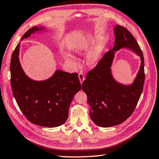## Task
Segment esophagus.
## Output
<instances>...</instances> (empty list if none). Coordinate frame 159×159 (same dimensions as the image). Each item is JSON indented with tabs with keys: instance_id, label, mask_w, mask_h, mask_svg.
<instances>
[{
	"instance_id": "obj_1",
	"label": "esophagus",
	"mask_w": 159,
	"mask_h": 159,
	"mask_svg": "<svg viewBox=\"0 0 159 159\" xmlns=\"http://www.w3.org/2000/svg\"><path fill=\"white\" fill-rule=\"evenodd\" d=\"M79 80H80V83L82 84V83H83V82L84 81V75H83V73H81V72H80V73H79Z\"/></svg>"
}]
</instances>
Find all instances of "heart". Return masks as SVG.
Returning <instances> with one entry per match:
<instances>
[{
    "mask_svg": "<svg viewBox=\"0 0 159 159\" xmlns=\"http://www.w3.org/2000/svg\"><path fill=\"white\" fill-rule=\"evenodd\" d=\"M95 40V36L93 35H88L83 39L78 40L75 44L74 50L77 53H82L87 51L91 45L93 43ZM101 46H102V42H100L94 50L89 53L87 56L88 62L90 65L95 64L100 59L101 53ZM65 56L68 59H72L73 57L68 54H65Z\"/></svg>",
    "mask_w": 159,
    "mask_h": 159,
    "instance_id": "1",
    "label": "heart"
}]
</instances>
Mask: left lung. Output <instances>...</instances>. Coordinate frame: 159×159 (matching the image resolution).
Returning <instances> with one entry per match:
<instances>
[{"label": "left lung", "mask_w": 159, "mask_h": 159, "mask_svg": "<svg viewBox=\"0 0 159 159\" xmlns=\"http://www.w3.org/2000/svg\"><path fill=\"white\" fill-rule=\"evenodd\" d=\"M114 47L87 73L82 84L90 106L91 119L103 128L123 123L132 114L143 90L145 79L143 54L136 39L126 28L118 25L114 27ZM121 48H129L141 57L140 69L131 85L117 82L111 73L115 52Z\"/></svg>", "instance_id": "left-lung-1"}]
</instances>
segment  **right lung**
Returning a JSON list of instances; mask_svg holds the SVG:
<instances>
[{
	"label": "right lung",
	"instance_id": "right-lung-1",
	"mask_svg": "<svg viewBox=\"0 0 159 159\" xmlns=\"http://www.w3.org/2000/svg\"><path fill=\"white\" fill-rule=\"evenodd\" d=\"M43 27H31L21 40L35 32L43 31ZM20 43L11 56V84L15 99L26 118L32 124L55 128L65 123L75 95L81 89L77 73L57 70L50 78L37 81L24 72L19 58Z\"/></svg>",
	"mask_w": 159,
	"mask_h": 159
}]
</instances>
